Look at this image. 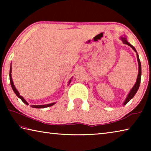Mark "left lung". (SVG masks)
Masks as SVG:
<instances>
[{
    "mask_svg": "<svg viewBox=\"0 0 151 151\" xmlns=\"http://www.w3.org/2000/svg\"><path fill=\"white\" fill-rule=\"evenodd\" d=\"M120 39L122 40V42H123L124 44H126L127 45L130 46V47H131L132 48V49L134 50V52H137V60H138V65H139V74H138V76H137L136 83L134 84V85L133 86V87L131 88V90L130 91L129 93L128 94L127 98L125 99V101H124V103H123V105H125V104H127L131 100L132 98H133L134 96L135 95V94L137 93L138 89H139V88L140 83V78H141V64H140V61L139 57V55H138V53L137 52L136 49H135V48L133 47V46L130 44V43L128 42L126 36H123V37H122H122H120Z\"/></svg>",
    "mask_w": 151,
    "mask_h": 151,
    "instance_id": "1",
    "label": "left lung"
}]
</instances>
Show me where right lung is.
Here are the masks:
<instances>
[{
	"instance_id": "1",
	"label": "right lung",
	"mask_w": 151,
	"mask_h": 151,
	"mask_svg": "<svg viewBox=\"0 0 151 151\" xmlns=\"http://www.w3.org/2000/svg\"><path fill=\"white\" fill-rule=\"evenodd\" d=\"M11 72H12V66H11V67H10V74H9V76H10V83H11V87H12V90H13V91L14 92V93L16 94V95H17L18 97H19V98L20 99H21V101H22V102H23V103H24V104H26L27 105H29V103H27V101L25 100V99L23 98V97L20 95L19 92L17 91V89L16 88V87H15L13 81H12V76H11ZM71 79H72V78H70V80L69 81V82H68V85H69V84L70 83ZM55 103H50V104H42V105H30V106H31V107H32V108H36V109H44V108H47V107H49V106H51L54 105V104H55Z\"/></svg>"
}]
</instances>
